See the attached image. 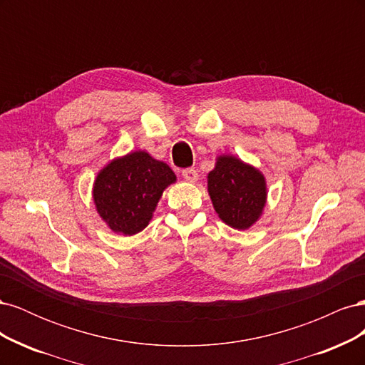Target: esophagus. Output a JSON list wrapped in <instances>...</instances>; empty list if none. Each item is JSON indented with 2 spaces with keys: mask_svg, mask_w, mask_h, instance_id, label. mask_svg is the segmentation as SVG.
<instances>
[{
  "mask_svg": "<svg viewBox=\"0 0 365 365\" xmlns=\"http://www.w3.org/2000/svg\"><path fill=\"white\" fill-rule=\"evenodd\" d=\"M182 178L187 182H196L197 181V172L195 169H185V170H182Z\"/></svg>",
  "mask_w": 365,
  "mask_h": 365,
  "instance_id": "34e87169",
  "label": "esophagus"
}]
</instances>
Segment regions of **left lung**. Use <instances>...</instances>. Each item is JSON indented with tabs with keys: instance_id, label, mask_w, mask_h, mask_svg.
Masks as SVG:
<instances>
[{
	"instance_id": "left-lung-1",
	"label": "left lung",
	"mask_w": 365,
	"mask_h": 365,
	"mask_svg": "<svg viewBox=\"0 0 365 365\" xmlns=\"http://www.w3.org/2000/svg\"><path fill=\"white\" fill-rule=\"evenodd\" d=\"M207 192L219 219L235 230H248L262 217L268 187L263 173L240 158L216 157L207 175Z\"/></svg>"
}]
</instances>
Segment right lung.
I'll return each instance as SVG.
<instances>
[{"instance_id": "add662e5", "label": "right lung", "mask_w": 365, "mask_h": 365, "mask_svg": "<svg viewBox=\"0 0 365 365\" xmlns=\"http://www.w3.org/2000/svg\"><path fill=\"white\" fill-rule=\"evenodd\" d=\"M176 182L168 164L146 150H132L109 161L93 184V201L106 227L121 236L145 230L163 192Z\"/></svg>"}]
</instances>
